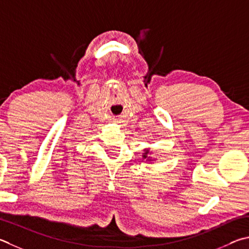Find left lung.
Wrapping results in <instances>:
<instances>
[{
	"label": "left lung",
	"mask_w": 249,
	"mask_h": 249,
	"mask_svg": "<svg viewBox=\"0 0 249 249\" xmlns=\"http://www.w3.org/2000/svg\"><path fill=\"white\" fill-rule=\"evenodd\" d=\"M147 153H148V151H146V155L143 156V158H147Z\"/></svg>",
	"instance_id": "left-lung-1"
}]
</instances>
